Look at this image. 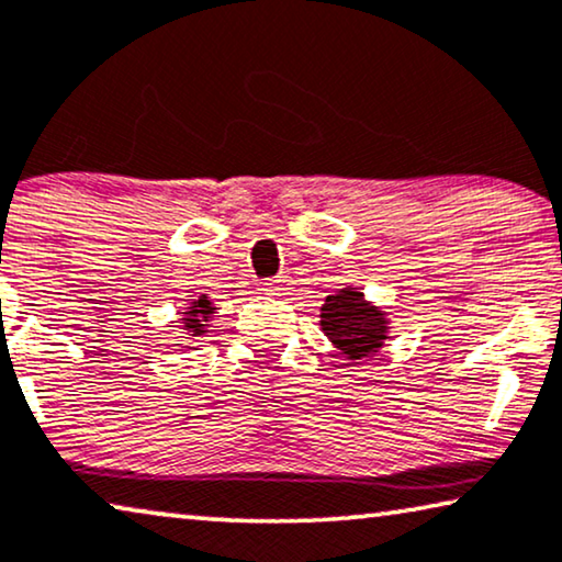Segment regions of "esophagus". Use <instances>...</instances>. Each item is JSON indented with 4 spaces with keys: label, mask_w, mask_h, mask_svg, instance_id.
<instances>
[{
    "label": "esophagus",
    "mask_w": 562,
    "mask_h": 562,
    "mask_svg": "<svg viewBox=\"0 0 562 562\" xmlns=\"http://www.w3.org/2000/svg\"><path fill=\"white\" fill-rule=\"evenodd\" d=\"M289 289H291V279H289V276H276V279L263 281V291H266V294L281 296V294H286Z\"/></svg>",
    "instance_id": "1"
}]
</instances>
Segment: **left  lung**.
Instances as JSON below:
<instances>
[{
  "label": "left lung",
  "instance_id": "1",
  "mask_svg": "<svg viewBox=\"0 0 562 562\" xmlns=\"http://www.w3.org/2000/svg\"><path fill=\"white\" fill-rule=\"evenodd\" d=\"M322 329L347 360L378 355L387 339L385 314L364 301L357 289H341L335 296H327L322 306Z\"/></svg>",
  "mask_w": 562,
  "mask_h": 562
}]
</instances>
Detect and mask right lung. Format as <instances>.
I'll use <instances>...</instances> for the list:
<instances>
[{
  "label": "right lung",
  "instance_id": "1",
  "mask_svg": "<svg viewBox=\"0 0 562 562\" xmlns=\"http://www.w3.org/2000/svg\"><path fill=\"white\" fill-rule=\"evenodd\" d=\"M213 314H215V306H213V301H210L205 294H202L200 299H194L192 304H190V308H187V312H184V319H182L184 329L190 331V337L205 335V331H207V324L205 322H210V316H213Z\"/></svg>",
  "mask_w": 562,
  "mask_h": 562
}]
</instances>
